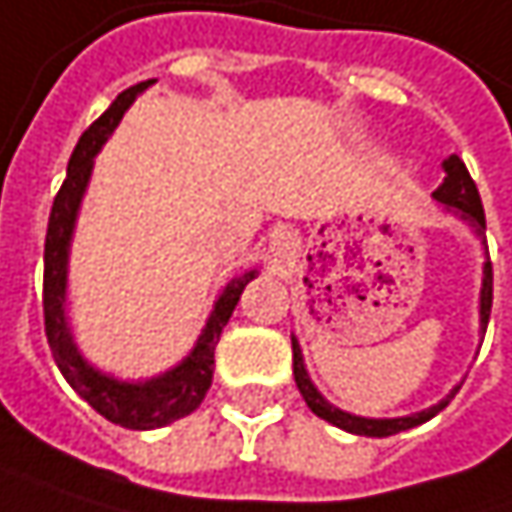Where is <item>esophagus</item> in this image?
I'll return each instance as SVG.
<instances>
[{
	"label": "esophagus",
	"mask_w": 512,
	"mask_h": 512,
	"mask_svg": "<svg viewBox=\"0 0 512 512\" xmlns=\"http://www.w3.org/2000/svg\"><path fill=\"white\" fill-rule=\"evenodd\" d=\"M279 244H285V236H282V241H279Z\"/></svg>",
	"instance_id": "1"
}]
</instances>
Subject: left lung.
<instances>
[{
  "mask_svg": "<svg viewBox=\"0 0 512 512\" xmlns=\"http://www.w3.org/2000/svg\"><path fill=\"white\" fill-rule=\"evenodd\" d=\"M443 168H446V180H443V186L434 192V198L440 203H446L449 209L460 212V218L469 221V224L475 227L478 236L487 238L484 203H481L478 186H475L469 168L463 165V160H460L457 154H452V157L443 163ZM490 311H493V265L487 262V265H484V288H481V326H484V332H487V323H490ZM291 349H294V382L300 387L306 405H309L320 420L332 422V425L344 428L349 434H364V437H390V434H399V431H405V428H414V425H420V422H428L431 417H437V414L455 399L457 390H460V387H455L443 402H437L434 408H428V411H422V414H414V417H399V420H364V417H352L347 411L332 408V405L317 393V387L309 382V373H306V367H303V355H300V347H297L294 338H291Z\"/></svg>",
  "mask_w": 512,
  "mask_h": 512,
  "instance_id": "left-lung-1",
  "label": "left lung"
}]
</instances>
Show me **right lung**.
<instances>
[{
  "mask_svg": "<svg viewBox=\"0 0 512 512\" xmlns=\"http://www.w3.org/2000/svg\"><path fill=\"white\" fill-rule=\"evenodd\" d=\"M151 84L154 81H142L136 87L119 92L116 101L81 133V139L69 157L66 180L55 195L52 212H49L46 262H43V320H46V338H49V347L55 355L57 370L63 373L66 382L72 384V390L81 399H87L104 420L116 422L122 428H136V431L160 428V425H168L180 417H189L201 405L209 384H212L218 338H221L230 314L236 309L244 285L256 276V271H247L224 288V294L218 297L215 311L209 314V323H206L203 335L192 349V355L160 379L139 384L116 382V379L92 370L90 364L78 355V349L69 338L66 320H63L66 253H69V238H72V227H75L78 203H81V195H84L87 180H90L92 157L98 154V148L104 145L110 130L119 125L130 101Z\"/></svg>",
  "mask_w": 512,
  "mask_h": 512,
  "instance_id": "add662e5",
  "label": "right lung"
}]
</instances>
